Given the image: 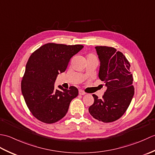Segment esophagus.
<instances>
[{"instance_id":"34e87169","label":"esophagus","mask_w":155,"mask_h":155,"mask_svg":"<svg viewBox=\"0 0 155 155\" xmlns=\"http://www.w3.org/2000/svg\"><path fill=\"white\" fill-rule=\"evenodd\" d=\"M78 93H79L80 95H84L85 94H86V93H84V92L83 91H79V92H78Z\"/></svg>"}]
</instances>
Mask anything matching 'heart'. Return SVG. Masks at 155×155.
Masks as SVG:
<instances>
[{"label":"heart","instance_id":"heart-1","mask_svg":"<svg viewBox=\"0 0 155 155\" xmlns=\"http://www.w3.org/2000/svg\"><path fill=\"white\" fill-rule=\"evenodd\" d=\"M87 58H96L93 54H89Z\"/></svg>","mask_w":155,"mask_h":155}]
</instances>
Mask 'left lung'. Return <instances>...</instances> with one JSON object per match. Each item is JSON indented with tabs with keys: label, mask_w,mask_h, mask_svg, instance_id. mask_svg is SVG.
Wrapping results in <instances>:
<instances>
[{
	"label": "left lung",
	"mask_w": 155,
	"mask_h": 155,
	"mask_svg": "<svg viewBox=\"0 0 155 155\" xmlns=\"http://www.w3.org/2000/svg\"><path fill=\"white\" fill-rule=\"evenodd\" d=\"M100 61L98 77L107 87L103 98L93 94L94 103L89 113L99 121L110 123L118 120L126 112L134 93L130 63L124 55L113 47H95Z\"/></svg>",
	"instance_id": "obj_1"
}]
</instances>
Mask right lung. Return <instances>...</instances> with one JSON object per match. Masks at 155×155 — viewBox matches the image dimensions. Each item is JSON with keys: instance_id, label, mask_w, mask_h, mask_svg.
<instances>
[{"instance_id": "obj_1", "label": "right lung", "mask_w": 155, "mask_h": 155, "mask_svg": "<svg viewBox=\"0 0 155 155\" xmlns=\"http://www.w3.org/2000/svg\"><path fill=\"white\" fill-rule=\"evenodd\" d=\"M84 47L48 43L32 53L26 65L21 91L28 109L43 123L51 124L67 114L71 101L77 97L75 87L54 88L57 75L66 71L68 62Z\"/></svg>"}]
</instances>
